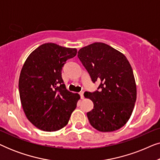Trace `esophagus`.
<instances>
[{
    "instance_id": "1",
    "label": "esophagus",
    "mask_w": 160,
    "mask_h": 160,
    "mask_svg": "<svg viewBox=\"0 0 160 160\" xmlns=\"http://www.w3.org/2000/svg\"><path fill=\"white\" fill-rule=\"evenodd\" d=\"M80 95H81V98H82V99H84V92H80Z\"/></svg>"
}]
</instances>
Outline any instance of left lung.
<instances>
[{
	"mask_svg": "<svg viewBox=\"0 0 160 160\" xmlns=\"http://www.w3.org/2000/svg\"><path fill=\"white\" fill-rule=\"evenodd\" d=\"M78 57L93 82L100 81L93 93H84L94 108L87 112L89 123L100 132H113L128 122L137 98L132 67L124 54L106 43L95 42L78 50Z\"/></svg>",
	"mask_w": 160,
	"mask_h": 160,
	"instance_id": "1",
	"label": "left lung"
}]
</instances>
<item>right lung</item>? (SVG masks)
<instances>
[{
    "instance_id": "obj_1",
    "label": "right lung",
    "mask_w": 160,
    "mask_h": 160,
    "mask_svg": "<svg viewBox=\"0 0 160 160\" xmlns=\"http://www.w3.org/2000/svg\"><path fill=\"white\" fill-rule=\"evenodd\" d=\"M77 54L76 48L54 43L39 46L26 59L19 78L21 104L28 119L39 130L53 132L68 123L80 100L68 91L62 68Z\"/></svg>"
}]
</instances>
